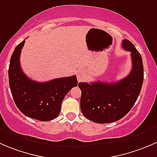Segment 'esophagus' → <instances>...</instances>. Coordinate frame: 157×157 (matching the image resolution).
I'll list each match as a JSON object with an SVG mask.
<instances>
[{
	"label": "esophagus",
	"mask_w": 157,
	"mask_h": 157,
	"mask_svg": "<svg viewBox=\"0 0 157 157\" xmlns=\"http://www.w3.org/2000/svg\"><path fill=\"white\" fill-rule=\"evenodd\" d=\"M77 80H78V81H82V80L84 79L85 74L83 72V71H79V72L77 73Z\"/></svg>",
	"instance_id": "34e87169"
}]
</instances>
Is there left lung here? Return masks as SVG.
I'll list each match as a JSON object with an SVG mask.
<instances>
[{"label":"left lung","instance_id":"1","mask_svg":"<svg viewBox=\"0 0 157 157\" xmlns=\"http://www.w3.org/2000/svg\"><path fill=\"white\" fill-rule=\"evenodd\" d=\"M122 47L131 52L132 69L122 80L115 83H79L81 90L80 109L90 121L100 124L115 122L126 115L134 106L141 90L144 66L140 54L127 39Z\"/></svg>","mask_w":157,"mask_h":157}]
</instances>
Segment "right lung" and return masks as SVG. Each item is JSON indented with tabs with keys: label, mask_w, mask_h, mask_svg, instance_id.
Masks as SVG:
<instances>
[{
	"label": "right lung",
	"mask_w": 157,
	"mask_h": 157,
	"mask_svg": "<svg viewBox=\"0 0 157 157\" xmlns=\"http://www.w3.org/2000/svg\"><path fill=\"white\" fill-rule=\"evenodd\" d=\"M25 40L20 42L11 56L8 70L9 85L19 110L29 118L47 121L55 119L61 112V102L67 93L77 86V76L34 81L22 71L20 56Z\"/></svg>",
	"instance_id": "1"
}]
</instances>
